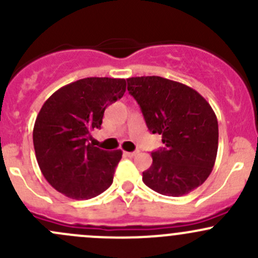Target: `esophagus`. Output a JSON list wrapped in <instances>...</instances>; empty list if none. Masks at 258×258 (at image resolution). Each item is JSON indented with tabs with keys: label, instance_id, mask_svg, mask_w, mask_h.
Here are the masks:
<instances>
[{
	"label": "esophagus",
	"instance_id": "obj_1",
	"mask_svg": "<svg viewBox=\"0 0 258 258\" xmlns=\"http://www.w3.org/2000/svg\"><path fill=\"white\" fill-rule=\"evenodd\" d=\"M137 153H139V151H134V152H124V155H126L127 157H135Z\"/></svg>",
	"mask_w": 258,
	"mask_h": 258
}]
</instances>
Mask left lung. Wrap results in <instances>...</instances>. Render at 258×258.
<instances>
[{
  "instance_id": "1",
  "label": "left lung",
  "mask_w": 258,
  "mask_h": 258,
  "mask_svg": "<svg viewBox=\"0 0 258 258\" xmlns=\"http://www.w3.org/2000/svg\"><path fill=\"white\" fill-rule=\"evenodd\" d=\"M148 130L162 135L165 147L151 152L142 181L153 191L178 197L201 186L212 172L218 122L210 103L183 83L160 76L127 79Z\"/></svg>"
}]
</instances>
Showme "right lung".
Wrapping results in <instances>:
<instances>
[{
    "label": "right lung",
    "mask_w": 258,
    "mask_h": 258,
    "mask_svg": "<svg viewBox=\"0 0 258 258\" xmlns=\"http://www.w3.org/2000/svg\"><path fill=\"white\" fill-rule=\"evenodd\" d=\"M124 91V79L87 77L63 86L43 103L33 127L36 158L48 183L64 196L88 200L112 184L122 151L101 150L88 140Z\"/></svg>",
    "instance_id": "right-lung-1"
}]
</instances>
